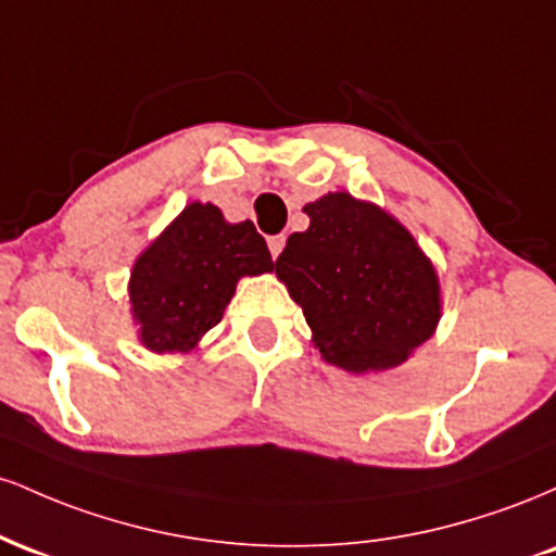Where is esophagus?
I'll list each match as a JSON object with an SVG mask.
<instances>
[{
  "label": "esophagus",
  "instance_id": "obj_1",
  "mask_svg": "<svg viewBox=\"0 0 556 556\" xmlns=\"http://www.w3.org/2000/svg\"><path fill=\"white\" fill-rule=\"evenodd\" d=\"M282 248H285V235H271V238H269L271 258H277L279 253H282Z\"/></svg>",
  "mask_w": 556,
  "mask_h": 556
}]
</instances>
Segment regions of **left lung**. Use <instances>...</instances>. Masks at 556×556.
<instances>
[{"label":"left lung","instance_id":"left-lung-1","mask_svg":"<svg viewBox=\"0 0 556 556\" xmlns=\"http://www.w3.org/2000/svg\"><path fill=\"white\" fill-rule=\"evenodd\" d=\"M311 225L274 269L331 366L387 371L410 358L442 316L439 277L394 216L350 193L305 203Z\"/></svg>","mask_w":556,"mask_h":556}]
</instances>
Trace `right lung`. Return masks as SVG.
<instances>
[{
	"mask_svg": "<svg viewBox=\"0 0 556 556\" xmlns=\"http://www.w3.org/2000/svg\"><path fill=\"white\" fill-rule=\"evenodd\" d=\"M274 271L253 222L229 225L214 203H190L140 253L130 292L138 337L151 353H190L222 321L240 277Z\"/></svg>",
	"mask_w": 556,
	"mask_h": 556,
	"instance_id": "right-lung-1",
	"label": "right lung"
}]
</instances>
